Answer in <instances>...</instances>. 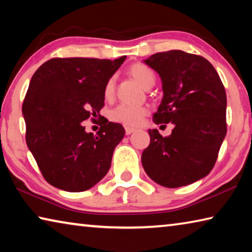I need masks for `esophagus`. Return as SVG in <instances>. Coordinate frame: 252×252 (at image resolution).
I'll list each match as a JSON object with an SVG mask.
<instances>
[{
  "label": "esophagus",
  "mask_w": 252,
  "mask_h": 252,
  "mask_svg": "<svg viewBox=\"0 0 252 252\" xmlns=\"http://www.w3.org/2000/svg\"><path fill=\"white\" fill-rule=\"evenodd\" d=\"M134 131H135L134 127H130V126H126V135H130L131 133H133Z\"/></svg>",
  "instance_id": "esophagus-1"
}]
</instances>
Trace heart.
<instances>
[{
    "label": "heart",
    "instance_id": "heart-1",
    "mask_svg": "<svg viewBox=\"0 0 252 252\" xmlns=\"http://www.w3.org/2000/svg\"><path fill=\"white\" fill-rule=\"evenodd\" d=\"M129 73L136 82L142 85L144 89H147L149 85L155 84L156 76L151 69L148 66L135 63L129 67ZM114 92V79L111 78L108 80L104 87V96L106 99H110L113 95ZM148 114V109L144 106H133L121 104L114 108L110 113V119L114 122L121 123V125L135 126L140 125L142 119Z\"/></svg>",
    "mask_w": 252,
    "mask_h": 252
}]
</instances>
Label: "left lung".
<instances>
[{"label": "left lung", "mask_w": 252, "mask_h": 252, "mask_svg": "<svg viewBox=\"0 0 252 252\" xmlns=\"http://www.w3.org/2000/svg\"><path fill=\"white\" fill-rule=\"evenodd\" d=\"M161 78L163 97L153 122H171L172 133L149 130L141 156L149 178L165 188L191 185L208 176L227 133V95L219 74L200 55L171 50L143 61Z\"/></svg>", "instance_id": "8db88e82"}]
</instances>
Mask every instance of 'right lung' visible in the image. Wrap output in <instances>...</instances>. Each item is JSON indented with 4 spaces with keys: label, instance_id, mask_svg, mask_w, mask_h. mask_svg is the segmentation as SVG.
I'll return each instance as SVG.
<instances>
[{
    "label": "right lung",
    "instance_id": "add662e5",
    "mask_svg": "<svg viewBox=\"0 0 252 252\" xmlns=\"http://www.w3.org/2000/svg\"><path fill=\"white\" fill-rule=\"evenodd\" d=\"M126 58L51 59L33 74L22 106L27 144L51 186L81 192L108 173L126 131L104 119L94 135L83 121L103 108L105 84Z\"/></svg>",
    "mask_w": 252,
    "mask_h": 252
}]
</instances>
